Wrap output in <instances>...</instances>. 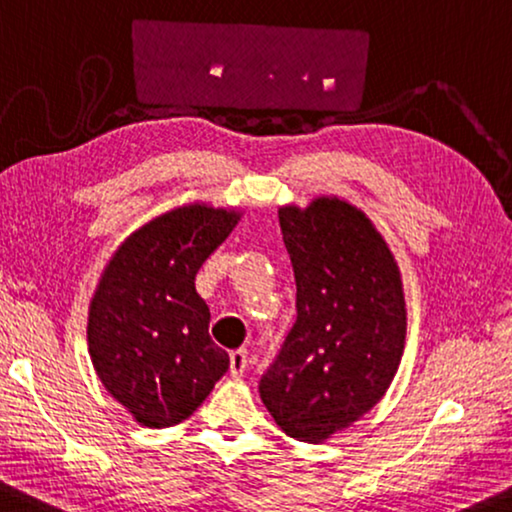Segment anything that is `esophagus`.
Returning a JSON list of instances; mask_svg holds the SVG:
<instances>
[{
	"label": "esophagus",
	"mask_w": 512,
	"mask_h": 512,
	"mask_svg": "<svg viewBox=\"0 0 512 512\" xmlns=\"http://www.w3.org/2000/svg\"><path fill=\"white\" fill-rule=\"evenodd\" d=\"M245 367H248V351L245 349H236L229 353V372L231 377H241L245 372Z\"/></svg>",
	"instance_id": "esophagus-1"
}]
</instances>
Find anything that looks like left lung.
<instances>
[{"mask_svg": "<svg viewBox=\"0 0 512 512\" xmlns=\"http://www.w3.org/2000/svg\"><path fill=\"white\" fill-rule=\"evenodd\" d=\"M297 283V320L260 379L281 431L323 442L370 412L405 349L398 264L365 213L339 199L278 210Z\"/></svg>", "mask_w": 512, "mask_h": 512, "instance_id": "1", "label": "left lung"}]
</instances>
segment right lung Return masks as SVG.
<instances>
[{"label": "right lung", "mask_w": 512, "mask_h": 512, "mask_svg": "<svg viewBox=\"0 0 512 512\" xmlns=\"http://www.w3.org/2000/svg\"><path fill=\"white\" fill-rule=\"evenodd\" d=\"M238 217L201 203L175 208L128 236L102 271L88 353L102 386L142 426L185 421L229 370L194 278Z\"/></svg>", "instance_id": "right-lung-1"}]
</instances>
